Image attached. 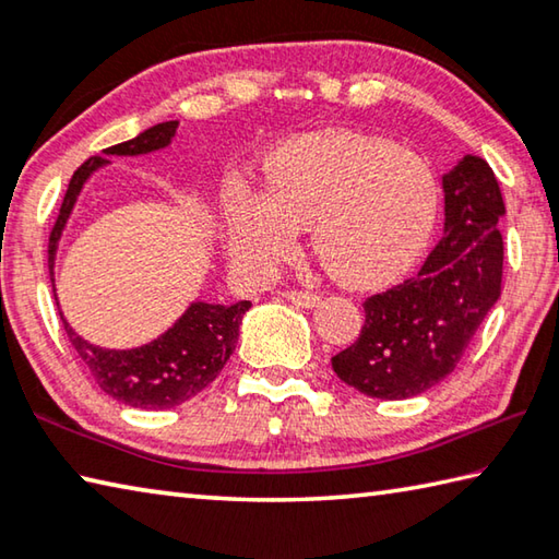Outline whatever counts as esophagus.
Returning <instances> with one entry per match:
<instances>
[{
  "mask_svg": "<svg viewBox=\"0 0 559 559\" xmlns=\"http://www.w3.org/2000/svg\"><path fill=\"white\" fill-rule=\"evenodd\" d=\"M283 298L298 308H316L320 302L318 293H310V290H286L283 293Z\"/></svg>",
  "mask_w": 559,
  "mask_h": 559,
  "instance_id": "obj_1",
  "label": "esophagus"
}]
</instances>
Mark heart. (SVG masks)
<instances>
[{"label": "heart", "instance_id": "1", "mask_svg": "<svg viewBox=\"0 0 559 559\" xmlns=\"http://www.w3.org/2000/svg\"><path fill=\"white\" fill-rule=\"evenodd\" d=\"M439 212L431 167L409 150L349 130L288 140L266 163V192L234 194L226 236L234 261L266 276L310 226V249L335 281H392L429 243Z\"/></svg>", "mask_w": 559, "mask_h": 559}]
</instances>
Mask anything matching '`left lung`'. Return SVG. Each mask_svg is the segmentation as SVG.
<instances>
[{
	"label": "left lung",
	"instance_id": "left-lung-1",
	"mask_svg": "<svg viewBox=\"0 0 559 559\" xmlns=\"http://www.w3.org/2000/svg\"><path fill=\"white\" fill-rule=\"evenodd\" d=\"M441 185V241L416 278L365 300L359 337L333 357L340 380L377 400H409L449 377L500 296L506 204L493 169L463 155Z\"/></svg>",
	"mask_w": 559,
	"mask_h": 559
}]
</instances>
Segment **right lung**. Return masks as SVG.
Masks as SVG:
<instances>
[{
    "mask_svg": "<svg viewBox=\"0 0 559 559\" xmlns=\"http://www.w3.org/2000/svg\"><path fill=\"white\" fill-rule=\"evenodd\" d=\"M177 126V120L157 122V126L143 130L132 140L103 150V155L86 159L75 169L49 236V276L56 306H59L53 278L56 251H59L63 229L83 192V185L88 182L96 169L110 165L108 157L112 155L138 157L167 147L173 143ZM249 308L251 300H239L234 306L194 300L163 335L150 340L147 345L130 349L93 345L69 325L61 308L59 316L73 349L79 353L91 374L96 377L103 392L122 404L135 406V409H173V406L192 400L194 394H200L204 386H210L216 380V374L222 372L226 359L231 357L236 343H239V325Z\"/></svg>",
    "mask_w": 559,
    "mask_h": 559,
    "instance_id": "obj_1",
    "label": "right lung"
}]
</instances>
